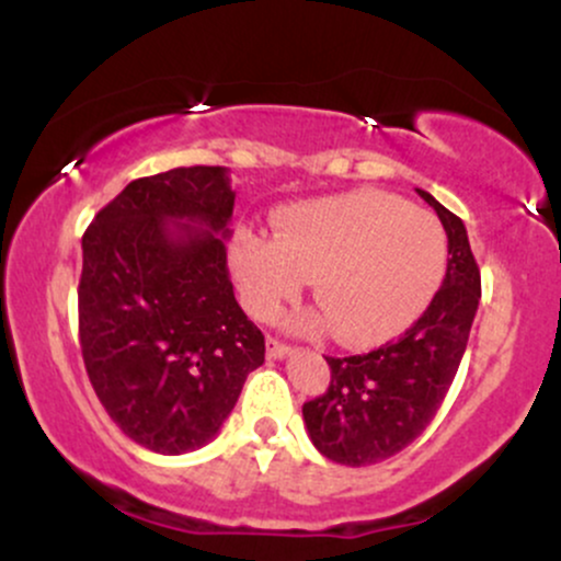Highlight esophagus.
<instances>
[{"instance_id":"esophagus-1","label":"esophagus","mask_w":561,"mask_h":561,"mask_svg":"<svg viewBox=\"0 0 561 561\" xmlns=\"http://www.w3.org/2000/svg\"><path fill=\"white\" fill-rule=\"evenodd\" d=\"M266 353H268V358H285V356H289V353H293V347H289L287 343H279V340L268 337L266 340Z\"/></svg>"}]
</instances>
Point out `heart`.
I'll list each match as a JSON object with an SVG mask.
<instances>
[{"mask_svg":"<svg viewBox=\"0 0 561 561\" xmlns=\"http://www.w3.org/2000/svg\"><path fill=\"white\" fill-rule=\"evenodd\" d=\"M448 266V237L430 210L379 190L300 199L272 218V237L237 229L229 268L253 317L274 319L313 279L321 311L302 332L332 327L345 345L403 332L433 300Z\"/></svg>","mask_w":561,"mask_h":561,"instance_id":"heart-1","label":"heart"}]
</instances>
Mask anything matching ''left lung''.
<instances>
[{
    "instance_id": "left-lung-1",
    "label": "left lung",
    "mask_w": 561,
    "mask_h": 561,
    "mask_svg": "<svg viewBox=\"0 0 561 561\" xmlns=\"http://www.w3.org/2000/svg\"><path fill=\"white\" fill-rule=\"evenodd\" d=\"M416 192L448 234L446 279L398 340L364 356H327L330 388L302 403L313 446L345 467L390 459L424 433L459 371L478 313L480 268L465 224L430 192Z\"/></svg>"
}]
</instances>
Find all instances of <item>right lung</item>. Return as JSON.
<instances>
[{
	"label": "right lung",
	"instance_id": "add662e5",
	"mask_svg": "<svg viewBox=\"0 0 561 561\" xmlns=\"http://www.w3.org/2000/svg\"><path fill=\"white\" fill-rule=\"evenodd\" d=\"M234 192L221 165L137 179L83 231L79 337L89 382L156 454L203 448L266 343L227 268Z\"/></svg>",
	"mask_w": 561,
	"mask_h": 561
}]
</instances>
